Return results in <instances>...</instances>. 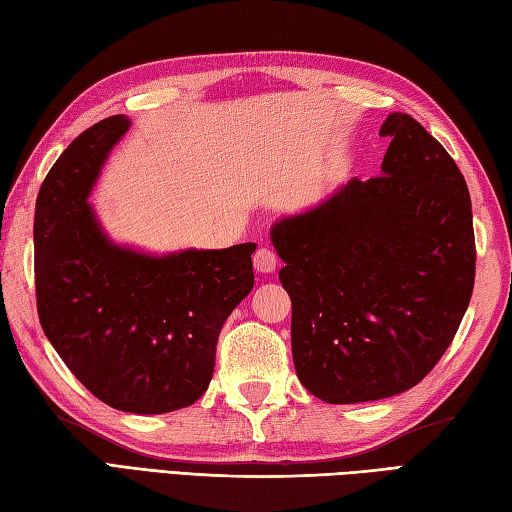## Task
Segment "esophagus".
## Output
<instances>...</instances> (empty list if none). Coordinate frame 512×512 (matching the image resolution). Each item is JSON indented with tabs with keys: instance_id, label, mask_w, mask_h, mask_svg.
<instances>
[{
	"instance_id": "34e87169",
	"label": "esophagus",
	"mask_w": 512,
	"mask_h": 512,
	"mask_svg": "<svg viewBox=\"0 0 512 512\" xmlns=\"http://www.w3.org/2000/svg\"><path fill=\"white\" fill-rule=\"evenodd\" d=\"M253 264H255L257 273L270 275V273H275V268H277V255L270 248H259L253 257Z\"/></svg>"
}]
</instances>
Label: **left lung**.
I'll return each instance as SVG.
<instances>
[{
  "label": "left lung",
  "mask_w": 512,
  "mask_h": 512,
  "mask_svg": "<svg viewBox=\"0 0 512 512\" xmlns=\"http://www.w3.org/2000/svg\"><path fill=\"white\" fill-rule=\"evenodd\" d=\"M379 135L390 137L382 175L353 177L270 228L293 302L297 377L326 404L375 402L422 382L473 295L464 175L406 113H390Z\"/></svg>",
  "instance_id": "obj_1"
}]
</instances>
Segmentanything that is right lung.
I'll use <instances>...</instances> for the list:
<instances>
[{
    "instance_id": "right-lung-1",
    "label": "right lung",
    "mask_w": 512,
    "mask_h": 512,
    "mask_svg": "<svg viewBox=\"0 0 512 512\" xmlns=\"http://www.w3.org/2000/svg\"><path fill=\"white\" fill-rule=\"evenodd\" d=\"M128 128L115 115L84 130L39 188L37 310L48 342L97 399L162 415L206 393L222 326L253 290L257 244L159 255L115 242L88 197Z\"/></svg>"
}]
</instances>
